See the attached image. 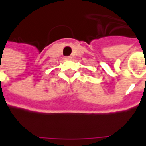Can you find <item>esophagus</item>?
Wrapping results in <instances>:
<instances>
[{
  "mask_svg": "<svg viewBox=\"0 0 146 146\" xmlns=\"http://www.w3.org/2000/svg\"><path fill=\"white\" fill-rule=\"evenodd\" d=\"M65 59H66V60H70V57H67V58H65Z\"/></svg>",
  "mask_w": 146,
  "mask_h": 146,
  "instance_id": "obj_1",
  "label": "esophagus"
}]
</instances>
